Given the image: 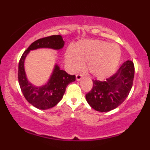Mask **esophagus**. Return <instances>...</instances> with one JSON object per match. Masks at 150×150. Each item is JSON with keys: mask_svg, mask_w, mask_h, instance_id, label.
<instances>
[{"mask_svg": "<svg viewBox=\"0 0 150 150\" xmlns=\"http://www.w3.org/2000/svg\"><path fill=\"white\" fill-rule=\"evenodd\" d=\"M82 77H83V75H81V74H77V75H76V80L80 81Z\"/></svg>", "mask_w": 150, "mask_h": 150, "instance_id": "esophagus-1", "label": "esophagus"}]
</instances>
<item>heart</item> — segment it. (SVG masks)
<instances>
[{
    "label": "heart",
    "mask_w": 150,
    "mask_h": 150,
    "mask_svg": "<svg viewBox=\"0 0 150 150\" xmlns=\"http://www.w3.org/2000/svg\"><path fill=\"white\" fill-rule=\"evenodd\" d=\"M120 49L114 43L100 40L81 41L74 50L68 48L65 62L72 71H78L87 62V70L94 78L102 80L113 73L120 59Z\"/></svg>",
    "instance_id": "1"
}]
</instances>
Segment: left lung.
Wrapping results in <instances>:
<instances>
[{"instance_id":"1","label":"left lung","mask_w":150,"mask_h":150,"mask_svg":"<svg viewBox=\"0 0 150 150\" xmlns=\"http://www.w3.org/2000/svg\"><path fill=\"white\" fill-rule=\"evenodd\" d=\"M134 73L133 62L126 61L116 73L105 81L92 80V89L85 95L87 103L99 112H108L117 108L128 96Z\"/></svg>"}]
</instances>
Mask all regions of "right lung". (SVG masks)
Instances as JSON below:
<instances>
[{
	"mask_svg": "<svg viewBox=\"0 0 150 150\" xmlns=\"http://www.w3.org/2000/svg\"><path fill=\"white\" fill-rule=\"evenodd\" d=\"M65 42L61 35H52L39 39L32 43L22 54L18 65V81L24 97L30 104L41 110L49 109L61 100L67 86L75 80V75H70L55 65L52 73L45 85L36 86L27 79L25 61L30 51L38 49H63Z\"/></svg>",
	"mask_w": 150,
	"mask_h": 150,
	"instance_id": "add662e5",
	"label": "right lung"
}]
</instances>
